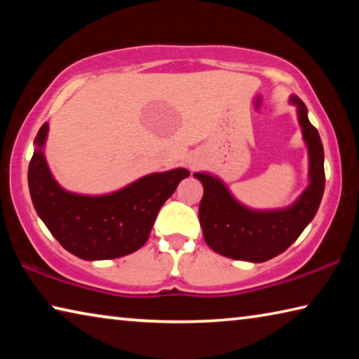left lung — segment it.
<instances>
[{
    "instance_id": "left-lung-1",
    "label": "left lung",
    "mask_w": 359,
    "mask_h": 359,
    "mask_svg": "<svg viewBox=\"0 0 359 359\" xmlns=\"http://www.w3.org/2000/svg\"><path fill=\"white\" fill-rule=\"evenodd\" d=\"M297 118L309 149L311 184L299 199L287 209L252 210L231 196L222 180L208 172H194L204 194L199 204V223L204 241L212 250L226 258L263 263L277 257L299 238L318 210L325 191V151L320 135L307 118V107L297 96Z\"/></svg>"
}]
</instances>
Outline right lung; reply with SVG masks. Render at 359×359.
I'll use <instances>...</instances> for the list:
<instances>
[{
	"mask_svg": "<svg viewBox=\"0 0 359 359\" xmlns=\"http://www.w3.org/2000/svg\"><path fill=\"white\" fill-rule=\"evenodd\" d=\"M47 131L48 123H44L34 139L28 187L34 209L53 238L72 255L88 261L120 258L141 248L158 210L190 172L179 168L149 174L102 196L69 193L48 171L42 154Z\"/></svg>",
	"mask_w": 359,
	"mask_h": 359,
	"instance_id": "obj_1",
	"label": "right lung"
}]
</instances>
